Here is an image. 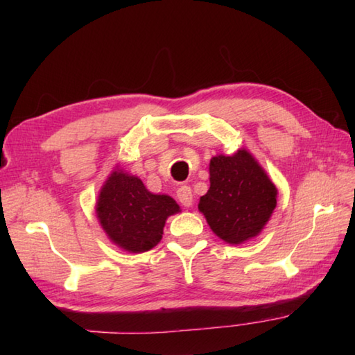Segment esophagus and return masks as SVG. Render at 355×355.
<instances>
[{"instance_id": "34e87169", "label": "esophagus", "mask_w": 355, "mask_h": 355, "mask_svg": "<svg viewBox=\"0 0 355 355\" xmlns=\"http://www.w3.org/2000/svg\"><path fill=\"white\" fill-rule=\"evenodd\" d=\"M177 198L178 201L182 202V206L184 207H191L192 202H193V195H192V189L189 186H180L178 191H177Z\"/></svg>"}]
</instances>
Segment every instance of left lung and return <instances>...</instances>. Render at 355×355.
<instances>
[{
  "label": "left lung",
  "mask_w": 355,
  "mask_h": 355,
  "mask_svg": "<svg viewBox=\"0 0 355 355\" xmlns=\"http://www.w3.org/2000/svg\"><path fill=\"white\" fill-rule=\"evenodd\" d=\"M210 187L198 209L216 236L241 244L258 235L276 207V187L258 162L241 149L210 160Z\"/></svg>",
  "instance_id": "obj_1"
}]
</instances>
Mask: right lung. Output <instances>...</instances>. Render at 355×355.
Instances as JSON below:
<instances>
[{"instance_id":"1","label":"right lung","mask_w":355,"mask_h":355,"mask_svg":"<svg viewBox=\"0 0 355 355\" xmlns=\"http://www.w3.org/2000/svg\"><path fill=\"white\" fill-rule=\"evenodd\" d=\"M96 210L112 243L141 253L160 243L166 220L180 206L168 195L150 193L140 178L114 172L102 187Z\"/></svg>"}]
</instances>
